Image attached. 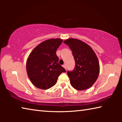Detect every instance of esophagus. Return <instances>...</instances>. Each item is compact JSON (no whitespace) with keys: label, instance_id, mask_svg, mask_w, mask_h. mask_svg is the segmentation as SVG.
<instances>
[{"label":"esophagus","instance_id":"obj_1","mask_svg":"<svg viewBox=\"0 0 122 122\" xmlns=\"http://www.w3.org/2000/svg\"><path fill=\"white\" fill-rule=\"evenodd\" d=\"M62 66H63V68H65L66 69V65H62Z\"/></svg>","mask_w":122,"mask_h":122}]
</instances>
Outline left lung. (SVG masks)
<instances>
[{
    "label": "left lung",
    "mask_w": 122,
    "mask_h": 122,
    "mask_svg": "<svg viewBox=\"0 0 122 122\" xmlns=\"http://www.w3.org/2000/svg\"><path fill=\"white\" fill-rule=\"evenodd\" d=\"M63 43L71 50L75 62L73 71H67L71 85L78 90L91 87L100 72V65L95 53L88 45L77 39L71 38Z\"/></svg>",
    "instance_id": "left-lung-1"
}]
</instances>
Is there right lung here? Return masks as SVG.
<instances>
[{
	"mask_svg": "<svg viewBox=\"0 0 122 122\" xmlns=\"http://www.w3.org/2000/svg\"><path fill=\"white\" fill-rule=\"evenodd\" d=\"M63 40L49 39L38 45L27 60L29 78L36 87L48 89L56 83L57 78L66 70L59 63L56 51Z\"/></svg>",
	"mask_w": 122,
	"mask_h": 122,
	"instance_id": "add662e5",
	"label": "right lung"
}]
</instances>
